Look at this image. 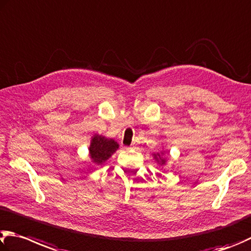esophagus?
<instances>
[{
    "label": "esophagus",
    "instance_id": "1",
    "mask_svg": "<svg viewBox=\"0 0 251 251\" xmlns=\"http://www.w3.org/2000/svg\"><path fill=\"white\" fill-rule=\"evenodd\" d=\"M134 146H135V145L133 144V145H131V146H130V147H129V148H134Z\"/></svg>",
    "mask_w": 251,
    "mask_h": 251
}]
</instances>
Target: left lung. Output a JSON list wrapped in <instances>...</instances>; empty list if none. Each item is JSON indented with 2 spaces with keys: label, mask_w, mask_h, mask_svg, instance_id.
<instances>
[{
  "label": "left lung",
  "mask_w": 251,
  "mask_h": 251,
  "mask_svg": "<svg viewBox=\"0 0 251 251\" xmlns=\"http://www.w3.org/2000/svg\"><path fill=\"white\" fill-rule=\"evenodd\" d=\"M158 157H160V154H158ZM154 158H157V156H154ZM165 159H162V160H161V163H162V165H163V163H165Z\"/></svg>",
  "instance_id": "obj_1"
}]
</instances>
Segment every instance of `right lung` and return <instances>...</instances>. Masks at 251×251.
<instances>
[{
    "instance_id": "1",
    "label": "right lung",
    "mask_w": 251,
    "mask_h": 251,
    "mask_svg": "<svg viewBox=\"0 0 251 251\" xmlns=\"http://www.w3.org/2000/svg\"><path fill=\"white\" fill-rule=\"evenodd\" d=\"M118 144L113 139H107L100 135H94L90 145V156L95 163H103L116 151Z\"/></svg>"
}]
</instances>
